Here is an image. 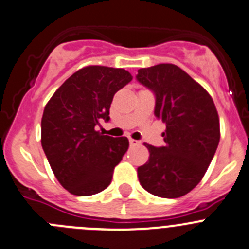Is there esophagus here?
Wrapping results in <instances>:
<instances>
[{
  "instance_id": "obj_1",
  "label": "esophagus",
  "mask_w": 249,
  "mask_h": 249,
  "mask_svg": "<svg viewBox=\"0 0 249 249\" xmlns=\"http://www.w3.org/2000/svg\"><path fill=\"white\" fill-rule=\"evenodd\" d=\"M129 144H131V146H137V145H139V142L138 141H136V139H132V138H129Z\"/></svg>"
}]
</instances>
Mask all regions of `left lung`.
Listing matches in <instances>:
<instances>
[{
  "instance_id": "1",
  "label": "left lung",
  "mask_w": 249,
  "mask_h": 249,
  "mask_svg": "<svg viewBox=\"0 0 249 249\" xmlns=\"http://www.w3.org/2000/svg\"><path fill=\"white\" fill-rule=\"evenodd\" d=\"M137 80L155 94L154 113L166 123L165 145L145 144L150 155L138 167L139 182L158 197H182L202 181L219 145L215 104L199 83L171 63L141 68Z\"/></svg>"
}]
</instances>
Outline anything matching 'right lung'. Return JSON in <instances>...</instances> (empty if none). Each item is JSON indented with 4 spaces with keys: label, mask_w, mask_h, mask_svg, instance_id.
Returning a JSON list of instances; mask_svg holds the SVG:
<instances>
[{
    "label": "right lung",
    "mask_w": 249,
    "mask_h": 249,
    "mask_svg": "<svg viewBox=\"0 0 249 249\" xmlns=\"http://www.w3.org/2000/svg\"><path fill=\"white\" fill-rule=\"evenodd\" d=\"M123 68L88 66L52 95L41 118V145L63 188L91 196L107 188L129 142L103 136L95 127L110 120L113 95L132 80Z\"/></svg>",
    "instance_id": "obj_1"
}]
</instances>
